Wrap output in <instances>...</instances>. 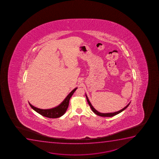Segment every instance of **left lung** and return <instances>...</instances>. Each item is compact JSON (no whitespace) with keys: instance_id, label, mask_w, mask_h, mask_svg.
<instances>
[{"instance_id":"1","label":"left lung","mask_w":159,"mask_h":159,"mask_svg":"<svg viewBox=\"0 0 159 159\" xmlns=\"http://www.w3.org/2000/svg\"><path fill=\"white\" fill-rule=\"evenodd\" d=\"M86 98H87V101L88 102V104L89 105L90 107V108H92V111H93L96 114H97V116H104V117H111V116H116V114H118L120 113H121V112H122L123 111L125 110V108H127V107L129 106V104H130V102L127 105L126 107H125L124 108H122V110H119V111H117V112H112V113H101V112H98V111H97L96 110L95 108H94L93 107V105H92L91 103L90 102L89 100L88 99V97H87V96L86 94Z\"/></svg>"}]
</instances>
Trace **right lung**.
<instances>
[{
    "label": "right lung",
    "mask_w": 159,
    "mask_h": 159,
    "mask_svg": "<svg viewBox=\"0 0 159 159\" xmlns=\"http://www.w3.org/2000/svg\"><path fill=\"white\" fill-rule=\"evenodd\" d=\"M77 88H75L73 90H72L69 95L66 97V98L58 106L55 107L54 108H49V109H41L34 107L32 105L29 103L31 108L35 111L36 112L38 113L39 114H41V116L49 118H58L62 116L64 114L67 110V107H69L70 99L71 96H72L74 92L77 90Z\"/></svg>",
    "instance_id": "1"
}]
</instances>
